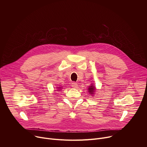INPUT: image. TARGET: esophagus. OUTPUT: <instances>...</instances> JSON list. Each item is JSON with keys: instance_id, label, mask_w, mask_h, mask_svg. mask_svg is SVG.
Returning <instances> with one entry per match:
<instances>
[{"instance_id": "esophagus-1", "label": "esophagus", "mask_w": 147, "mask_h": 147, "mask_svg": "<svg viewBox=\"0 0 147 147\" xmlns=\"http://www.w3.org/2000/svg\"><path fill=\"white\" fill-rule=\"evenodd\" d=\"M77 86H78V85H77V84L76 82H72V83H71V87H72L73 88H76L77 87Z\"/></svg>"}]
</instances>
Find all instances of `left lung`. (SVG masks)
Here are the masks:
<instances>
[{
	"instance_id": "8db88e82",
	"label": "left lung",
	"mask_w": 147,
	"mask_h": 147,
	"mask_svg": "<svg viewBox=\"0 0 147 147\" xmlns=\"http://www.w3.org/2000/svg\"><path fill=\"white\" fill-rule=\"evenodd\" d=\"M88 90L89 93H90V94L92 95V94H94V92H95V86H93L92 84H91V86H90V87H89V88H88Z\"/></svg>"
}]
</instances>
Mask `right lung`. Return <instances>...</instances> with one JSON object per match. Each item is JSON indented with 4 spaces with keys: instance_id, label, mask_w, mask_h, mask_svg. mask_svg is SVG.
Here are the masks:
<instances>
[{
    "instance_id": "obj_1",
    "label": "right lung",
    "mask_w": 147,
    "mask_h": 147,
    "mask_svg": "<svg viewBox=\"0 0 147 147\" xmlns=\"http://www.w3.org/2000/svg\"><path fill=\"white\" fill-rule=\"evenodd\" d=\"M57 88H59V89H60V88L61 89V87H57ZM60 90H58L57 91H60Z\"/></svg>"
}]
</instances>
